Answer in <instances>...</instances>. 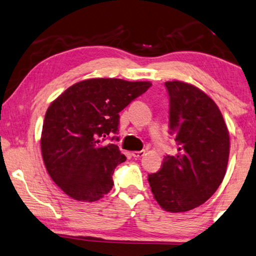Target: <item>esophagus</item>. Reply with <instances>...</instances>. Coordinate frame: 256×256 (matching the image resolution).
Returning a JSON list of instances; mask_svg holds the SVG:
<instances>
[{
    "mask_svg": "<svg viewBox=\"0 0 256 256\" xmlns=\"http://www.w3.org/2000/svg\"><path fill=\"white\" fill-rule=\"evenodd\" d=\"M144 155V150H136V152H132V156L134 158H142Z\"/></svg>",
    "mask_w": 256,
    "mask_h": 256,
    "instance_id": "34e87169",
    "label": "esophagus"
}]
</instances>
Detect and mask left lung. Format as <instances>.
Returning a JSON list of instances; mask_svg holds the SVG:
<instances>
[{
  "label": "left lung",
  "instance_id": "8db88e82",
  "mask_svg": "<svg viewBox=\"0 0 256 256\" xmlns=\"http://www.w3.org/2000/svg\"><path fill=\"white\" fill-rule=\"evenodd\" d=\"M166 87L177 154L166 155L148 182L160 207L182 212L204 204L223 182L230 136L222 112L204 90L180 80L166 82Z\"/></svg>",
  "mask_w": 256,
  "mask_h": 256
}]
</instances>
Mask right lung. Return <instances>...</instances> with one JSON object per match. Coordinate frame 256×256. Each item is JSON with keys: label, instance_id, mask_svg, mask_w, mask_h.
I'll list each match as a JSON object with an SVG mask.
<instances>
[{"label": "right lung", "instance_id": "right-lung-1", "mask_svg": "<svg viewBox=\"0 0 256 256\" xmlns=\"http://www.w3.org/2000/svg\"><path fill=\"white\" fill-rule=\"evenodd\" d=\"M150 86V82L86 79L48 106L41 152L49 176L66 196L94 202L112 188L114 170L126 158L104 140L117 132L122 110Z\"/></svg>", "mask_w": 256, "mask_h": 256}]
</instances>
